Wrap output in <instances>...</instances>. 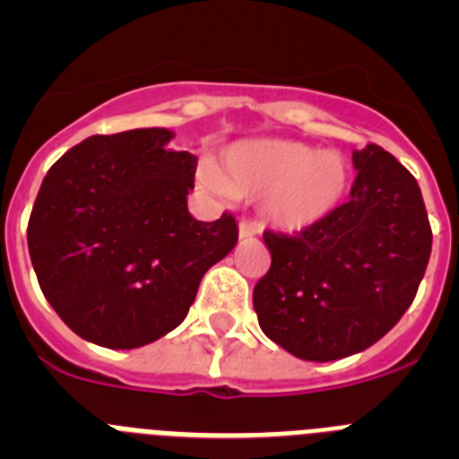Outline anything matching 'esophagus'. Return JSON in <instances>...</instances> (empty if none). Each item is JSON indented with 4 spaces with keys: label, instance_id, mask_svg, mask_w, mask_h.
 <instances>
[{
    "label": "esophagus",
    "instance_id": "1",
    "mask_svg": "<svg viewBox=\"0 0 459 459\" xmlns=\"http://www.w3.org/2000/svg\"><path fill=\"white\" fill-rule=\"evenodd\" d=\"M257 234H259V230L253 225V222H248V221L238 222V237L241 238H253V237H257Z\"/></svg>",
    "mask_w": 459,
    "mask_h": 459
}]
</instances>
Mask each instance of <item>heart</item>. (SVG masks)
Segmentation results:
<instances>
[{
  "label": "heart",
  "instance_id": "heart-1",
  "mask_svg": "<svg viewBox=\"0 0 459 459\" xmlns=\"http://www.w3.org/2000/svg\"><path fill=\"white\" fill-rule=\"evenodd\" d=\"M350 177L342 153L280 137L237 142L222 153L221 174L202 172L216 193L262 195V213L282 232H306L326 221L344 200Z\"/></svg>",
  "mask_w": 459,
  "mask_h": 459
}]
</instances>
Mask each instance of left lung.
<instances>
[{
  "label": "left lung",
  "mask_w": 459,
  "mask_h": 459,
  "mask_svg": "<svg viewBox=\"0 0 459 459\" xmlns=\"http://www.w3.org/2000/svg\"><path fill=\"white\" fill-rule=\"evenodd\" d=\"M350 202L294 237L266 230L271 269L253 291L259 326L303 360L359 354L400 322L432 253L419 184L377 144L351 153Z\"/></svg>",
  "instance_id": "8db88e82"
}]
</instances>
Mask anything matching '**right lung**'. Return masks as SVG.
I'll return each instance as SVG.
<instances>
[{
    "instance_id": "add662e5",
    "label": "right lung",
    "mask_w": 459,
    "mask_h": 459,
    "mask_svg": "<svg viewBox=\"0 0 459 459\" xmlns=\"http://www.w3.org/2000/svg\"><path fill=\"white\" fill-rule=\"evenodd\" d=\"M168 128L91 135L68 149L36 195L30 257L73 333L135 350L179 326L200 280L238 241L234 216L188 213L197 158Z\"/></svg>"
}]
</instances>
